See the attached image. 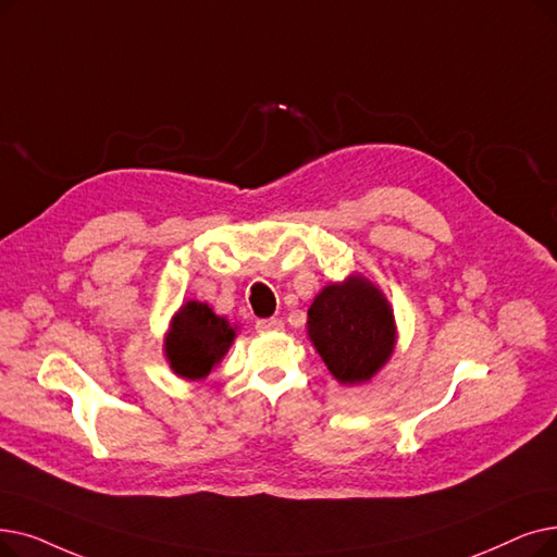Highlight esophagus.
<instances>
[{
    "instance_id": "esophagus-1",
    "label": "esophagus",
    "mask_w": 557,
    "mask_h": 557,
    "mask_svg": "<svg viewBox=\"0 0 557 557\" xmlns=\"http://www.w3.org/2000/svg\"><path fill=\"white\" fill-rule=\"evenodd\" d=\"M257 330L259 332H280V330H284V323L280 319H261V321H257Z\"/></svg>"
}]
</instances>
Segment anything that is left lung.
Returning a JSON list of instances; mask_svg holds the SVG:
<instances>
[{"mask_svg":"<svg viewBox=\"0 0 557 557\" xmlns=\"http://www.w3.org/2000/svg\"><path fill=\"white\" fill-rule=\"evenodd\" d=\"M307 336L338 384L371 382L396 350L392 302L364 275L323 286L307 309Z\"/></svg>","mask_w":557,"mask_h":557,"instance_id":"left-lung-1","label":"left lung"}]
</instances>
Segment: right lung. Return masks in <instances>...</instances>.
Here are the masks:
<instances>
[{"instance_id": "1", "label": "right lung", "mask_w": 557, "mask_h": 557, "mask_svg": "<svg viewBox=\"0 0 557 557\" xmlns=\"http://www.w3.org/2000/svg\"><path fill=\"white\" fill-rule=\"evenodd\" d=\"M238 325L219 317L207 302L188 300L171 319L163 336V355L171 371L182 380H205L234 344Z\"/></svg>"}]
</instances>
